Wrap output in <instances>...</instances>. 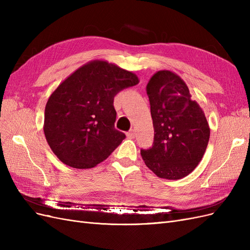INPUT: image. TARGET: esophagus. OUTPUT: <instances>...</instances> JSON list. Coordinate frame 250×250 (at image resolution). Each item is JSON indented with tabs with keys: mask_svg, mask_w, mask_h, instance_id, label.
Here are the masks:
<instances>
[{
	"mask_svg": "<svg viewBox=\"0 0 250 250\" xmlns=\"http://www.w3.org/2000/svg\"><path fill=\"white\" fill-rule=\"evenodd\" d=\"M126 135H127L128 139H134V137H135V131H134L133 129H131L129 132L126 133Z\"/></svg>",
	"mask_w": 250,
	"mask_h": 250,
	"instance_id": "obj_1",
	"label": "esophagus"
}]
</instances>
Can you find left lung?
<instances>
[{"mask_svg":"<svg viewBox=\"0 0 250 250\" xmlns=\"http://www.w3.org/2000/svg\"><path fill=\"white\" fill-rule=\"evenodd\" d=\"M154 128L152 148L141 150L156 176L175 180L200 163L209 140V126L186 82L168 70L156 72L146 86Z\"/></svg>","mask_w":250,"mask_h":250,"instance_id":"obj_1","label":"left lung"}]
</instances>
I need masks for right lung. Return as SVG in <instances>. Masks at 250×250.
<instances>
[{"label": "right lung", "mask_w": 250, "mask_h": 250, "mask_svg": "<svg viewBox=\"0 0 250 250\" xmlns=\"http://www.w3.org/2000/svg\"><path fill=\"white\" fill-rule=\"evenodd\" d=\"M139 82L134 73L101 59L73 72L51 94L44 109L43 132L53 153L76 169L106 160L125 139L115 128L113 98Z\"/></svg>", "instance_id": "right-lung-1"}]
</instances>
